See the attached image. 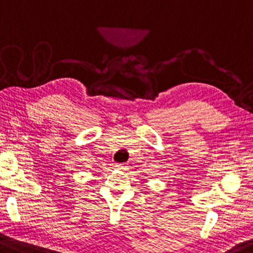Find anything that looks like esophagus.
<instances>
[{
	"instance_id": "34e87169",
	"label": "esophagus",
	"mask_w": 253,
	"mask_h": 253,
	"mask_svg": "<svg viewBox=\"0 0 253 253\" xmlns=\"http://www.w3.org/2000/svg\"><path fill=\"white\" fill-rule=\"evenodd\" d=\"M117 169H126V164H117Z\"/></svg>"
}]
</instances>
